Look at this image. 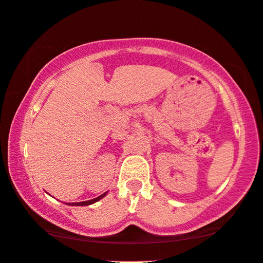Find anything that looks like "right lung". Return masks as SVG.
I'll return each mask as SVG.
<instances>
[{
	"label": "right lung",
	"mask_w": 263,
	"mask_h": 263,
	"mask_svg": "<svg viewBox=\"0 0 263 263\" xmlns=\"http://www.w3.org/2000/svg\"><path fill=\"white\" fill-rule=\"evenodd\" d=\"M106 195H107V192L102 193L101 196L94 198V199H91V200H87V201H79V203H66V204L70 205V206H88V205H92V204H94V203H97V201H99L100 199H102V198L105 197Z\"/></svg>",
	"instance_id": "right-lung-1"
}]
</instances>
